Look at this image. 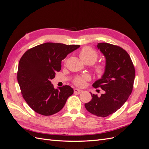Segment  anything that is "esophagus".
Wrapping results in <instances>:
<instances>
[{"label": "esophagus", "mask_w": 149, "mask_h": 149, "mask_svg": "<svg viewBox=\"0 0 149 149\" xmlns=\"http://www.w3.org/2000/svg\"><path fill=\"white\" fill-rule=\"evenodd\" d=\"M81 92H82V90L79 89H76V88L74 89V93L75 94H79V93H81Z\"/></svg>", "instance_id": "esophagus-1"}]
</instances>
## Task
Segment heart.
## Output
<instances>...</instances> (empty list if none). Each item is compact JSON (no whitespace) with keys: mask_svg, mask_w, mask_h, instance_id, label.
<instances>
[{"mask_svg":"<svg viewBox=\"0 0 149 149\" xmlns=\"http://www.w3.org/2000/svg\"><path fill=\"white\" fill-rule=\"evenodd\" d=\"M79 56L85 63H91L92 64L97 60L98 54L93 48L89 47H86L80 51ZM94 69H95L96 73L99 75H102L104 74L106 70L105 66L102 65H96ZM89 79L90 78L88 75L84 74L82 76H78V77L76 78L74 80V83L78 86L81 87L85 84L86 81H88Z\"/></svg>","mask_w":149,"mask_h":149,"instance_id":"obj_1","label":"heart"}]
</instances>
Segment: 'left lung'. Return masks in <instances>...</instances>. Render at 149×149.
Wrapping results in <instances>:
<instances>
[{
	"label": "left lung",
	"instance_id": "obj_1",
	"mask_svg": "<svg viewBox=\"0 0 149 149\" xmlns=\"http://www.w3.org/2000/svg\"><path fill=\"white\" fill-rule=\"evenodd\" d=\"M97 48L106 58L105 72L93 84L104 93L100 97L91 93L92 100L84 106L98 117H107L116 112L127 100L133 89L135 68L127 52L120 47L107 43H97Z\"/></svg>",
	"mask_w": 149,
	"mask_h": 149
}]
</instances>
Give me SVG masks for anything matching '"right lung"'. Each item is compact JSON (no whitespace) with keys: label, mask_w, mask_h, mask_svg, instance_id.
I'll list each match as a JSON object with an SVG mask.
<instances>
[{"label":"right lung","mask_w":149,"mask_h":149,"mask_svg":"<svg viewBox=\"0 0 149 149\" xmlns=\"http://www.w3.org/2000/svg\"><path fill=\"white\" fill-rule=\"evenodd\" d=\"M78 45L45 43L26 51L19 63L17 80L25 101L35 112L51 116L62 109L73 89L54 88L51 79L60 71L61 61L78 49Z\"/></svg>","instance_id":"1"}]
</instances>
